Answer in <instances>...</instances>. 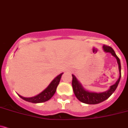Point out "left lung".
<instances>
[{
	"label": "left lung",
	"instance_id": "obj_1",
	"mask_svg": "<svg viewBox=\"0 0 128 128\" xmlns=\"http://www.w3.org/2000/svg\"><path fill=\"white\" fill-rule=\"evenodd\" d=\"M103 50L106 53H111L114 57L117 60V62L118 64V68H119V72H120V77L118 79L116 83L112 85L110 87V89L107 91H105L103 92H99V93H97V92H89L88 91H86L83 87L82 86L81 83H80L76 78V77L74 75H72V88H73L75 96L78 99L82 102L88 104H97L102 102L104 101L107 99H108L109 97L112 94L113 92L115 91L116 88L118 86V84L119 83L120 80L121 78V64L120 60L118 57L116 56L115 54V52L113 50L112 47H110L108 45H104L103 46Z\"/></svg>",
	"mask_w": 128,
	"mask_h": 128
}]
</instances>
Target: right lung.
<instances>
[{
  "instance_id": "1",
  "label": "right lung",
  "mask_w": 128,
  "mask_h": 128,
  "mask_svg": "<svg viewBox=\"0 0 128 128\" xmlns=\"http://www.w3.org/2000/svg\"><path fill=\"white\" fill-rule=\"evenodd\" d=\"M62 74L63 73L60 74L58 76H56L53 81L51 82L45 90H44L42 92H40L39 94L36 96L31 97V98H24V97H22L19 94L18 96L26 101L32 103H42L47 101L49 99H50L54 94L58 85L60 83V78H61Z\"/></svg>"
}]
</instances>
